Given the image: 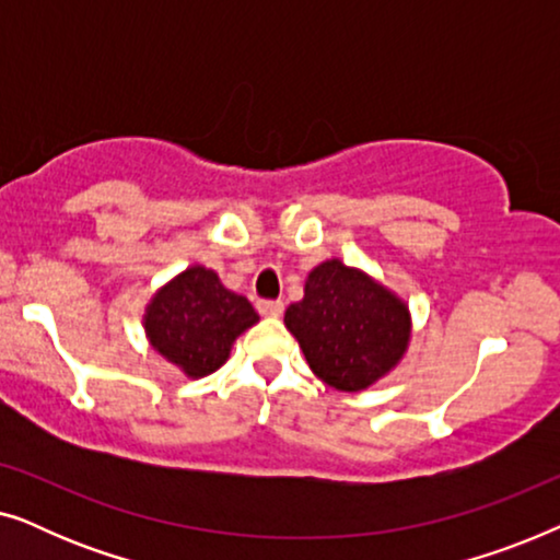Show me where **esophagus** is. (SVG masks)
<instances>
[{
  "mask_svg": "<svg viewBox=\"0 0 560 560\" xmlns=\"http://www.w3.org/2000/svg\"><path fill=\"white\" fill-rule=\"evenodd\" d=\"M257 311H259V316H265V318H278V316H282V311H285V303H280V301H259L257 303Z\"/></svg>",
  "mask_w": 560,
  "mask_h": 560,
  "instance_id": "1",
  "label": "esophagus"
}]
</instances>
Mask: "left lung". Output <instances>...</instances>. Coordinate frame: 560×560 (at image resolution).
<instances>
[{
	"instance_id": "obj_1",
	"label": "left lung",
	"mask_w": 560,
	"mask_h": 560,
	"mask_svg": "<svg viewBox=\"0 0 560 560\" xmlns=\"http://www.w3.org/2000/svg\"><path fill=\"white\" fill-rule=\"evenodd\" d=\"M285 328L320 382L362 393L408 354L412 316L395 290L331 257L308 272L303 301L288 305Z\"/></svg>"
}]
</instances>
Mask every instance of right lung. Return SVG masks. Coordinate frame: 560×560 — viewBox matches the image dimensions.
<instances>
[{
	"label": "right lung",
	"mask_w": 560,
	"mask_h": 560,
	"mask_svg": "<svg viewBox=\"0 0 560 560\" xmlns=\"http://www.w3.org/2000/svg\"><path fill=\"white\" fill-rule=\"evenodd\" d=\"M257 320L247 298L229 290L203 265H190L158 288L142 313L150 347L188 380L226 364L234 341Z\"/></svg>",
	"instance_id": "obj_1"
}]
</instances>
